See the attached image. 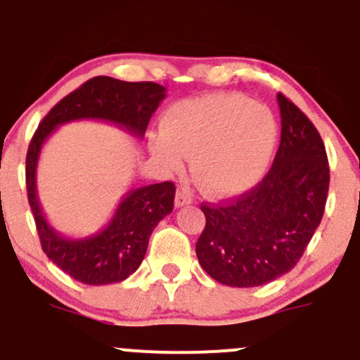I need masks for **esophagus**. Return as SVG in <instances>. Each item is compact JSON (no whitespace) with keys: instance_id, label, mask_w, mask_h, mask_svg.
I'll return each instance as SVG.
<instances>
[{"instance_id":"obj_1","label":"esophagus","mask_w":360,"mask_h":360,"mask_svg":"<svg viewBox=\"0 0 360 360\" xmlns=\"http://www.w3.org/2000/svg\"><path fill=\"white\" fill-rule=\"evenodd\" d=\"M176 207L179 209V207H184V205H190V203H193V198L191 195L188 193L186 190H177L176 193Z\"/></svg>"}]
</instances>
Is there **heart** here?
Instances as JSON below:
<instances>
[{
	"label": "heart",
	"instance_id": "b5f03b06",
	"mask_svg": "<svg viewBox=\"0 0 360 360\" xmlns=\"http://www.w3.org/2000/svg\"><path fill=\"white\" fill-rule=\"evenodd\" d=\"M278 139L274 113L240 94L215 93L172 105L164 129L151 134L150 148L162 167H183L212 196H234L255 186L269 165Z\"/></svg>",
	"mask_w": 360,
	"mask_h": 360
}]
</instances>
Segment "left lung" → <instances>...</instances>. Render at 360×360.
<instances>
[{"instance_id": "left-lung-1", "label": "left lung", "mask_w": 360, "mask_h": 360, "mask_svg": "<svg viewBox=\"0 0 360 360\" xmlns=\"http://www.w3.org/2000/svg\"><path fill=\"white\" fill-rule=\"evenodd\" d=\"M281 143L269 172L229 202L202 205L196 257L215 281L253 288L297 266L319 226L330 188L326 148L314 124L278 93Z\"/></svg>"}]
</instances>
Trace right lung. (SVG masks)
Returning <instances> with one entry per match:
<instances>
[{
  "instance_id": "obj_1",
  "label": "right lung",
  "mask_w": 360,
  "mask_h": 360,
  "mask_svg": "<svg viewBox=\"0 0 360 360\" xmlns=\"http://www.w3.org/2000/svg\"><path fill=\"white\" fill-rule=\"evenodd\" d=\"M164 98L165 88L157 82H126L100 75L60 100L34 132L25 181L41 247L53 264L84 285L124 281L141 266L151 233L174 209L176 186L165 181L129 190L103 229L86 238H69L48 222L37 198L41 148L56 127L74 120H103L141 139Z\"/></svg>"
}]
</instances>
